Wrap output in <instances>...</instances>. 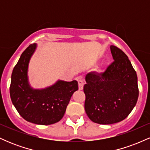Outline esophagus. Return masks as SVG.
<instances>
[{
    "label": "esophagus",
    "mask_w": 150,
    "mask_h": 150,
    "mask_svg": "<svg viewBox=\"0 0 150 150\" xmlns=\"http://www.w3.org/2000/svg\"><path fill=\"white\" fill-rule=\"evenodd\" d=\"M77 81H78V87L80 90L83 89V86H84V80H82V78L81 77H77Z\"/></svg>",
    "instance_id": "obj_1"
}]
</instances>
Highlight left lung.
Wrapping results in <instances>:
<instances>
[{"mask_svg":"<svg viewBox=\"0 0 150 150\" xmlns=\"http://www.w3.org/2000/svg\"><path fill=\"white\" fill-rule=\"evenodd\" d=\"M110 49L114 61L103 73H89L84 85L85 112L92 121L103 125L124 120L139 95L137 74L128 56L115 46Z\"/></svg>","mask_w":150,"mask_h":150,"instance_id":"obj_1","label":"left lung"}]
</instances>
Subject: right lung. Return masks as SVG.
I'll list each match as a JSON object with an SVG mask.
<instances>
[{"mask_svg":"<svg viewBox=\"0 0 150 150\" xmlns=\"http://www.w3.org/2000/svg\"><path fill=\"white\" fill-rule=\"evenodd\" d=\"M37 48V44L29 46L15 66L11 75L10 98L18 112L27 121L51 125L64 116L70 98L78 89V83L76 80H58L44 88L32 87L29 81V64Z\"/></svg>","mask_w":150,"mask_h":150,"instance_id":"add662e5","label":"right lung"}]
</instances>
